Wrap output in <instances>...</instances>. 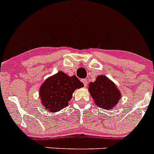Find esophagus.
<instances>
[{"label": "esophagus", "mask_w": 154, "mask_h": 154, "mask_svg": "<svg viewBox=\"0 0 154 154\" xmlns=\"http://www.w3.org/2000/svg\"><path fill=\"white\" fill-rule=\"evenodd\" d=\"M81 81L83 82L84 85H85V86H87V84H88V81L87 79H83V80H81Z\"/></svg>", "instance_id": "esophagus-1"}]
</instances>
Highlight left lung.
<instances>
[{
	"label": "left lung",
	"instance_id": "obj_1",
	"mask_svg": "<svg viewBox=\"0 0 154 154\" xmlns=\"http://www.w3.org/2000/svg\"><path fill=\"white\" fill-rule=\"evenodd\" d=\"M88 91L95 105L104 109H112L121 99L117 85L105 75H99L88 85Z\"/></svg>",
	"mask_w": 154,
	"mask_h": 154
}]
</instances>
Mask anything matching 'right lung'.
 Instances as JSON below:
<instances>
[{
    "label": "right lung",
    "instance_id": "add662e5",
    "mask_svg": "<svg viewBox=\"0 0 154 154\" xmlns=\"http://www.w3.org/2000/svg\"><path fill=\"white\" fill-rule=\"evenodd\" d=\"M84 87L76 76H69L63 71L48 77L39 89L41 105L49 112H58L68 106L73 91Z\"/></svg>",
    "mask_w": 154,
    "mask_h": 154
}]
</instances>
